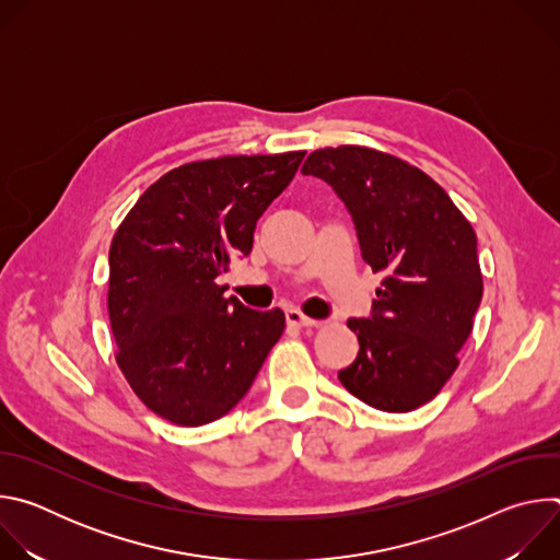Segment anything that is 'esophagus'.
<instances>
[{"label":"esophagus","instance_id":"34e87169","mask_svg":"<svg viewBox=\"0 0 560 560\" xmlns=\"http://www.w3.org/2000/svg\"><path fill=\"white\" fill-rule=\"evenodd\" d=\"M285 318H288V326H294V328H312V326H316L314 318L301 314L299 310H288Z\"/></svg>","mask_w":560,"mask_h":560}]
</instances>
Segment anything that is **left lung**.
<instances>
[{
  "mask_svg": "<svg viewBox=\"0 0 560 560\" xmlns=\"http://www.w3.org/2000/svg\"><path fill=\"white\" fill-rule=\"evenodd\" d=\"M301 173L335 190L363 261L387 275L370 316L348 322L359 354L339 381L376 410H417L454 374L481 305L474 228L425 173L372 148L314 150Z\"/></svg>",
  "mask_w": 560,
  "mask_h": 560,
  "instance_id": "obj_1",
  "label": "left lung"
}]
</instances>
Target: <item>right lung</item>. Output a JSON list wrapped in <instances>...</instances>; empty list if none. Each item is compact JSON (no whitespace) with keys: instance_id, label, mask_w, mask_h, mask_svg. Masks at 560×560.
I'll list each match as a JSON object with an SVG mask.
<instances>
[{"instance_id":"1","label":"right lung","mask_w":560,"mask_h":560,"mask_svg":"<svg viewBox=\"0 0 560 560\" xmlns=\"http://www.w3.org/2000/svg\"><path fill=\"white\" fill-rule=\"evenodd\" d=\"M305 152L221 156L179 166L132 206L110 244L108 314L117 363L162 419L199 428L250 389L285 328L279 307L225 299L217 277L253 253L266 208Z\"/></svg>"}]
</instances>
